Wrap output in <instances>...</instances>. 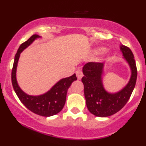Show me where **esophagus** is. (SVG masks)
<instances>
[{
  "mask_svg": "<svg viewBox=\"0 0 146 146\" xmlns=\"http://www.w3.org/2000/svg\"><path fill=\"white\" fill-rule=\"evenodd\" d=\"M76 76H77V78L78 79V80H80V79L82 78V76H83L82 72L80 70V69H78V70H76Z\"/></svg>",
  "mask_w": 146,
  "mask_h": 146,
  "instance_id": "1",
  "label": "esophagus"
}]
</instances>
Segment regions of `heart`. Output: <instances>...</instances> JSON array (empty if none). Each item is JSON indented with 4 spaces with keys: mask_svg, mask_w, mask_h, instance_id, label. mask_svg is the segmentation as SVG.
<instances>
[{
    "mask_svg": "<svg viewBox=\"0 0 146 146\" xmlns=\"http://www.w3.org/2000/svg\"><path fill=\"white\" fill-rule=\"evenodd\" d=\"M102 50V48H96V49L95 50V53H96V54H98V53H100V51Z\"/></svg>",
    "mask_w": 146,
    "mask_h": 146,
    "instance_id": "b5f03b06",
    "label": "heart"
}]
</instances>
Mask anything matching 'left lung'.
<instances>
[{
	"label": "left lung",
	"mask_w": 146,
	"mask_h": 146,
	"mask_svg": "<svg viewBox=\"0 0 146 146\" xmlns=\"http://www.w3.org/2000/svg\"><path fill=\"white\" fill-rule=\"evenodd\" d=\"M123 59L130 67V79L128 83L117 92H109L104 88L102 76L104 65L102 63L89 62L82 68L86 105L91 114L96 117H106L114 114L121 110L130 98L135 88L137 78V68L134 56L129 47L120 45Z\"/></svg>",
	"instance_id": "1"
}]
</instances>
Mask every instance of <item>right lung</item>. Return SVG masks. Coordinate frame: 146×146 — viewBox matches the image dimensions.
I'll return each instance as SVG.
<instances>
[{
	"mask_svg": "<svg viewBox=\"0 0 146 146\" xmlns=\"http://www.w3.org/2000/svg\"><path fill=\"white\" fill-rule=\"evenodd\" d=\"M40 37L37 35H32L27 41L20 46L15 56L12 70V84L16 95L28 110L38 115L51 117L58 114L64 108L68 89L72 82L77 80V78L74 73L70 77L61 79L49 90L40 95H27L20 88L16 78V72L20 54L23 50L32 44L35 39Z\"/></svg>",
	"mask_w": 146,
	"mask_h": 146,
	"instance_id": "1",
	"label": "right lung"
}]
</instances>
